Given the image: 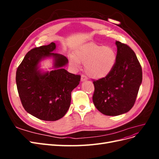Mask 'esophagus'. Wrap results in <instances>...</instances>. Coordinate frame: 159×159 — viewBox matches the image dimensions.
I'll list each match as a JSON object with an SVG mask.
<instances>
[{
  "label": "esophagus",
  "mask_w": 159,
  "mask_h": 159,
  "mask_svg": "<svg viewBox=\"0 0 159 159\" xmlns=\"http://www.w3.org/2000/svg\"><path fill=\"white\" fill-rule=\"evenodd\" d=\"M88 80L87 77H86L85 75H81V81H86Z\"/></svg>",
  "instance_id": "esophagus-1"
}]
</instances>
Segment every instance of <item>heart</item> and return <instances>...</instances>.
<instances>
[{"instance_id": "obj_1", "label": "heart", "mask_w": 159, "mask_h": 159, "mask_svg": "<svg viewBox=\"0 0 159 159\" xmlns=\"http://www.w3.org/2000/svg\"><path fill=\"white\" fill-rule=\"evenodd\" d=\"M116 53L113 48L88 43L80 46L75 55L69 56L70 65L78 70L81 63L85 64L87 74L93 79H102L113 70L116 62Z\"/></svg>"}]
</instances>
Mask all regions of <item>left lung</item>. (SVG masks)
<instances>
[{
  "label": "left lung",
  "instance_id": "obj_1",
  "mask_svg": "<svg viewBox=\"0 0 159 159\" xmlns=\"http://www.w3.org/2000/svg\"><path fill=\"white\" fill-rule=\"evenodd\" d=\"M117 48L115 65L105 78L93 81V102L102 113L117 116L128 112L135 102L142 83V68L133 50L115 42Z\"/></svg>",
  "mask_w": 159,
  "mask_h": 159
}]
</instances>
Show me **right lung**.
<instances>
[{
	"label": "right lung",
	"instance_id": "right-lung-1",
	"mask_svg": "<svg viewBox=\"0 0 159 159\" xmlns=\"http://www.w3.org/2000/svg\"><path fill=\"white\" fill-rule=\"evenodd\" d=\"M54 42L32 49L16 71V82L22 106L26 111L43 121H54L63 117L70 106L71 93L80 84L81 76L64 68L67 57L54 53ZM53 60L54 70L44 72L40 62Z\"/></svg>",
	"mask_w": 159,
	"mask_h": 159
}]
</instances>
